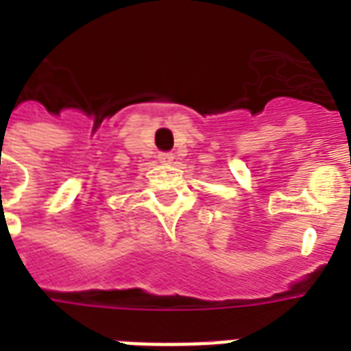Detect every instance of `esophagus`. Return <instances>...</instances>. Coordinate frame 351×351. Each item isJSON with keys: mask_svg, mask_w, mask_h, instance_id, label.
I'll return each instance as SVG.
<instances>
[{"mask_svg": "<svg viewBox=\"0 0 351 351\" xmlns=\"http://www.w3.org/2000/svg\"><path fill=\"white\" fill-rule=\"evenodd\" d=\"M158 158H160L161 163H171V161L175 160V156H173V154H171V152H161L160 156H158Z\"/></svg>", "mask_w": 351, "mask_h": 351, "instance_id": "1", "label": "esophagus"}]
</instances>
